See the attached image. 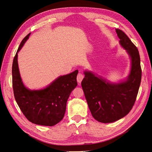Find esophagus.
I'll return each mask as SVG.
<instances>
[{"mask_svg": "<svg viewBox=\"0 0 152 152\" xmlns=\"http://www.w3.org/2000/svg\"><path fill=\"white\" fill-rule=\"evenodd\" d=\"M84 77V75H83V74H82V73L79 72V73H78L77 77V80L78 83H79H79H80V82H82V80H83Z\"/></svg>", "mask_w": 152, "mask_h": 152, "instance_id": "34e87169", "label": "esophagus"}]
</instances>
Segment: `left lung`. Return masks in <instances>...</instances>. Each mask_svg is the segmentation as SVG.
I'll return each instance as SVG.
<instances>
[{"mask_svg": "<svg viewBox=\"0 0 152 152\" xmlns=\"http://www.w3.org/2000/svg\"><path fill=\"white\" fill-rule=\"evenodd\" d=\"M121 46L131 59V68L126 80L112 84L91 72L85 71L81 82L93 117L102 123L117 121L125 117L134 105L141 80L140 56L136 45L120 29H115Z\"/></svg>", "mask_w": 152, "mask_h": 152, "instance_id": "left-lung-1", "label": "left lung"}]
</instances>
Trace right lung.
I'll list each match as a JSON object with an SVG mask.
<instances>
[{
    "instance_id": "add662e5",
    "label": "right lung",
    "mask_w": 152,
    "mask_h": 152,
    "mask_svg": "<svg viewBox=\"0 0 152 152\" xmlns=\"http://www.w3.org/2000/svg\"><path fill=\"white\" fill-rule=\"evenodd\" d=\"M23 39L13 59L12 87L16 102L28 120L35 124L53 126L65 115L67 100L77 86L76 70L68 75L59 77L45 88L30 90L23 83L18 64V53L28 39Z\"/></svg>"
}]
</instances>
